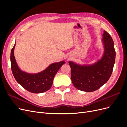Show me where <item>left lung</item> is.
<instances>
[{
	"mask_svg": "<svg viewBox=\"0 0 127 127\" xmlns=\"http://www.w3.org/2000/svg\"><path fill=\"white\" fill-rule=\"evenodd\" d=\"M102 42L104 52L94 64H77L69 61L71 79L74 86L80 91L91 92L105 84L112 74L116 58L114 42L109 34L104 31Z\"/></svg>",
	"mask_w": 127,
	"mask_h": 127,
	"instance_id": "left-lung-1",
	"label": "left lung"
}]
</instances>
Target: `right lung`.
I'll use <instances>...</instances> for the list:
<instances>
[{
    "instance_id": "1",
    "label": "right lung",
    "mask_w": 127,
    "mask_h": 127,
    "mask_svg": "<svg viewBox=\"0 0 127 127\" xmlns=\"http://www.w3.org/2000/svg\"><path fill=\"white\" fill-rule=\"evenodd\" d=\"M14 47L11 50V68L14 78L17 83L25 90L33 93H42L51 88L56 74L60 67L65 64L64 61L52 63L40 72H26L18 67L14 56Z\"/></svg>"
}]
</instances>
